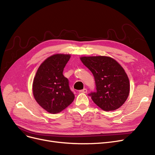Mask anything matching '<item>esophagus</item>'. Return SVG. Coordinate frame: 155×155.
Here are the masks:
<instances>
[{
  "instance_id": "34e87169",
  "label": "esophagus",
  "mask_w": 155,
  "mask_h": 155,
  "mask_svg": "<svg viewBox=\"0 0 155 155\" xmlns=\"http://www.w3.org/2000/svg\"><path fill=\"white\" fill-rule=\"evenodd\" d=\"M87 92V89H83L82 90L80 91V93H86Z\"/></svg>"
}]
</instances>
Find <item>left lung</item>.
Masks as SVG:
<instances>
[{
  "mask_svg": "<svg viewBox=\"0 0 155 155\" xmlns=\"http://www.w3.org/2000/svg\"><path fill=\"white\" fill-rule=\"evenodd\" d=\"M83 64L92 72L96 92L91 93L93 101L105 111L121 107L130 93V82L123 67L110 57H81Z\"/></svg>",
  "mask_w": 155,
  "mask_h": 155,
  "instance_id": "obj_1",
  "label": "left lung"
}]
</instances>
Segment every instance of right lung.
I'll use <instances>...</instances> for the list:
<instances>
[{
    "instance_id": "add662e5",
    "label": "right lung",
    "mask_w": 155,
    "mask_h": 155,
    "mask_svg": "<svg viewBox=\"0 0 155 155\" xmlns=\"http://www.w3.org/2000/svg\"><path fill=\"white\" fill-rule=\"evenodd\" d=\"M70 57V54H57L48 57L39 66L34 78V98L49 113L61 112L74 99L68 80L62 74Z\"/></svg>"
}]
</instances>
